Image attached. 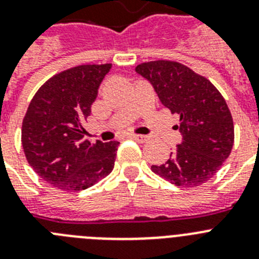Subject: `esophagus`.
I'll list each match as a JSON object with an SVG mask.
<instances>
[{
  "mask_svg": "<svg viewBox=\"0 0 259 259\" xmlns=\"http://www.w3.org/2000/svg\"><path fill=\"white\" fill-rule=\"evenodd\" d=\"M130 138L134 139V140H136V141H139V143H144V141L148 140V136H145V135L132 134V135H130Z\"/></svg>",
  "mask_w": 259,
  "mask_h": 259,
  "instance_id": "esophagus-1",
  "label": "esophagus"
}]
</instances>
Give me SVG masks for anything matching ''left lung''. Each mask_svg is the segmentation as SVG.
Masks as SVG:
<instances>
[{
	"instance_id": "1",
	"label": "left lung",
	"mask_w": 259,
	"mask_h": 259,
	"mask_svg": "<svg viewBox=\"0 0 259 259\" xmlns=\"http://www.w3.org/2000/svg\"><path fill=\"white\" fill-rule=\"evenodd\" d=\"M136 72L153 86L161 103L180 115L182 143L152 171L181 187L209 181L229 157L235 141L233 119L211 81L177 61L139 64Z\"/></svg>"
}]
</instances>
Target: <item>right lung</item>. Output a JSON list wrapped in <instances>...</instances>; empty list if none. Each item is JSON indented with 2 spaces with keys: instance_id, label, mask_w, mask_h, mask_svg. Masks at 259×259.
I'll list each match as a JSON object with an SVG mask.
<instances>
[{
  "instance_id": "1",
  "label": "right lung",
  "mask_w": 259,
  "mask_h": 259,
  "mask_svg": "<svg viewBox=\"0 0 259 259\" xmlns=\"http://www.w3.org/2000/svg\"><path fill=\"white\" fill-rule=\"evenodd\" d=\"M111 64L78 65L51 77L31 99L22 123L30 166L54 187L76 193L114 169L118 141L83 140L82 124Z\"/></svg>"
}]
</instances>
